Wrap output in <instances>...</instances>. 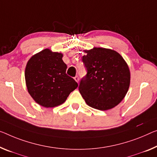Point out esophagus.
<instances>
[{"label": "esophagus", "instance_id": "34e87169", "mask_svg": "<svg viewBox=\"0 0 157 157\" xmlns=\"http://www.w3.org/2000/svg\"><path fill=\"white\" fill-rule=\"evenodd\" d=\"M74 80H75L77 83H78V81H79V78H78V76H75L74 77Z\"/></svg>", "mask_w": 157, "mask_h": 157}]
</instances>
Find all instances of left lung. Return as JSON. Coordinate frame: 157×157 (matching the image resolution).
Wrapping results in <instances>:
<instances>
[{
    "mask_svg": "<svg viewBox=\"0 0 157 157\" xmlns=\"http://www.w3.org/2000/svg\"><path fill=\"white\" fill-rule=\"evenodd\" d=\"M86 76L78 90L87 105L99 110L111 109L121 102L128 90L131 73L119 52L103 48L83 50Z\"/></svg>",
    "mask_w": 157,
    "mask_h": 157,
    "instance_id": "1",
    "label": "left lung"
}]
</instances>
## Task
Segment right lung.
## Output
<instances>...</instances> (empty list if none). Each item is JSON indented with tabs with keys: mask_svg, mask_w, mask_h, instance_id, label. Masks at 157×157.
Here are the masks:
<instances>
[{
	"mask_svg": "<svg viewBox=\"0 0 157 157\" xmlns=\"http://www.w3.org/2000/svg\"><path fill=\"white\" fill-rule=\"evenodd\" d=\"M63 54L46 48L33 55L25 68V81L29 93L38 105L55 107L63 104L78 87L74 78L66 74Z\"/></svg>",
	"mask_w": 157,
	"mask_h": 157,
	"instance_id": "obj_1",
	"label": "right lung"
}]
</instances>
